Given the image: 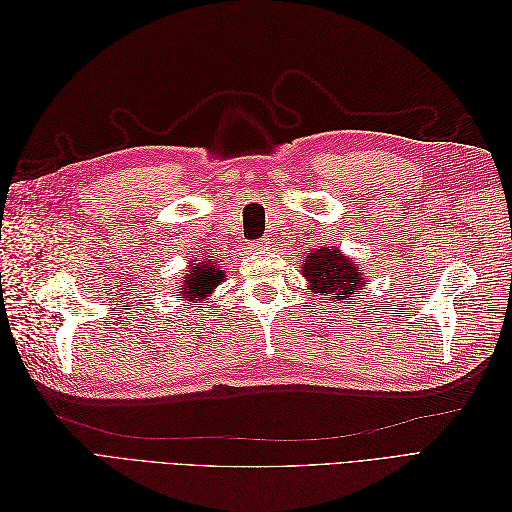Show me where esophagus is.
I'll return each mask as SVG.
<instances>
[{"mask_svg": "<svg viewBox=\"0 0 512 512\" xmlns=\"http://www.w3.org/2000/svg\"><path fill=\"white\" fill-rule=\"evenodd\" d=\"M250 250H252V252H265V250H269V241H267V239L254 241V243H250Z\"/></svg>", "mask_w": 512, "mask_h": 512, "instance_id": "obj_1", "label": "esophagus"}]
</instances>
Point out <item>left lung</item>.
Masks as SVG:
<instances>
[{"label":"left lung","instance_id":"obj_1","mask_svg":"<svg viewBox=\"0 0 512 512\" xmlns=\"http://www.w3.org/2000/svg\"><path fill=\"white\" fill-rule=\"evenodd\" d=\"M301 273L309 284V292L324 301H348L363 297L365 275L354 262L339 252V247H318L303 260Z\"/></svg>","mask_w":512,"mask_h":512}]
</instances>
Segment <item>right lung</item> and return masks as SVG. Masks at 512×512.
Here are the masks:
<instances>
[{
    "label": "right lung",
    "mask_w": 512,
    "mask_h": 512,
    "mask_svg": "<svg viewBox=\"0 0 512 512\" xmlns=\"http://www.w3.org/2000/svg\"><path fill=\"white\" fill-rule=\"evenodd\" d=\"M224 271L218 267V262L213 258H205L203 262H192L190 271L185 273L183 282H179V301H190V303H200L205 301L209 294L220 286L224 280Z\"/></svg>",
    "instance_id": "right-lung-1"
}]
</instances>
